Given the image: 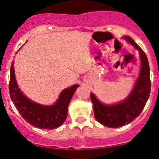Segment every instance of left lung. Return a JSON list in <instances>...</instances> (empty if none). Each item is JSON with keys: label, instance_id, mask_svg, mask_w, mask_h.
Segmentation results:
<instances>
[{"label": "left lung", "instance_id": "left-lung-1", "mask_svg": "<svg viewBox=\"0 0 159 159\" xmlns=\"http://www.w3.org/2000/svg\"><path fill=\"white\" fill-rule=\"evenodd\" d=\"M122 38L136 48L140 54V71L133 90L123 101L111 105L101 103L93 93H90L95 118L109 128H118L136 119L144 108L151 93L150 68L146 54L132 38L123 36Z\"/></svg>", "mask_w": 159, "mask_h": 159}]
</instances>
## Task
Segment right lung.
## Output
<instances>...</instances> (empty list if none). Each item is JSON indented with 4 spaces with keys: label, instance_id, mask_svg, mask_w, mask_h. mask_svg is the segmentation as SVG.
<instances>
[{
    "label": "right lung",
    "instance_id": "add662e5",
    "mask_svg": "<svg viewBox=\"0 0 159 159\" xmlns=\"http://www.w3.org/2000/svg\"><path fill=\"white\" fill-rule=\"evenodd\" d=\"M10 72V97L22 117L38 129H53L60 126L67 117L68 105L79 85L74 84L63 89L53 105H41L30 100L19 89L15 76L14 62Z\"/></svg>",
    "mask_w": 159,
    "mask_h": 159
}]
</instances>
